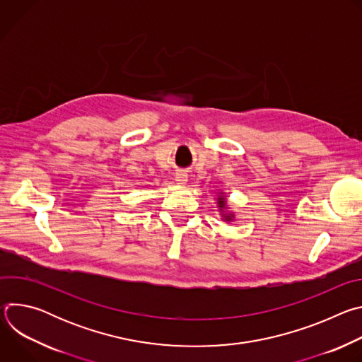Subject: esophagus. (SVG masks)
<instances>
[{
	"label": "esophagus",
	"mask_w": 362,
	"mask_h": 362,
	"mask_svg": "<svg viewBox=\"0 0 362 362\" xmlns=\"http://www.w3.org/2000/svg\"><path fill=\"white\" fill-rule=\"evenodd\" d=\"M175 180L177 182V185H186V182H187V175H186L185 172H177Z\"/></svg>",
	"instance_id": "obj_1"
}]
</instances>
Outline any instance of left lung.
I'll use <instances>...</instances> for the list:
<instances>
[{
	"label": "left lung",
	"instance_id": "left-lung-1",
	"mask_svg": "<svg viewBox=\"0 0 362 362\" xmlns=\"http://www.w3.org/2000/svg\"><path fill=\"white\" fill-rule=\"evenodd\" d=\"M218 204H219V208H225V197L223 196H221L219 199H218ZM225 218V221H232L233 219V215H225L223 216Z\"/></svg>",
	"mask_w": 362,
	"mask_h": 362
}]
</instances>
